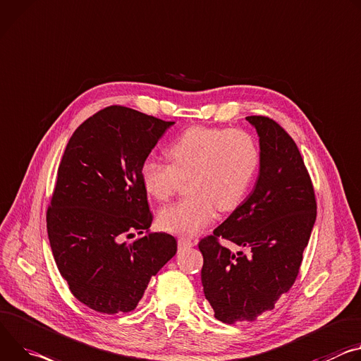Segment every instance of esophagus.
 <instances>
[{
    "mask_svg": "<svg viewBox=\"0 0 361 361\" xmlns=\"http://www.w3.org/2000/svg\"><path fill=\"white\" fill-rule=\"evenodd\" d=\"M194 245H195V242L188 239V238H180L178 239V246L180 247H192Z\"/></svg>",
    "mask_w": 361,
    "mask_h": 361,
    "instance_id": "obj_1",
    "label": "esophagus"
}]
</instances>
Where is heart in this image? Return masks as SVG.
I'll use <instances>...</instances> for the list:
<instances>
[{"label": "heart", "mask_w": 361, "mask_h": 361, "mask_svg": "<svg viewBox=\"0 0 361 361\" xmlns=\"http://www.w3.org/2000/svg\"><path fill=\"white\" fill-rule=\"evenodd\" d=\"M170 162L147 157L141 180L149 195L167 200L188 180V197L162 207L158 214L164 231L192 236L221 212L235 210L256 177L260 151L243 129L191 126L167 149Z\"/></svg>", "instance_id": "b5f03b06"}]
</instances>
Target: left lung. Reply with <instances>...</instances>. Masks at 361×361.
Segmentation results:
<instances>
[{"instance_id":"left-lung-1","label":"left lung","mask_w":361,"mask_h":361,"mask_svg":"<svg viewBox=\"0 0 361 361\" xmlns=\"http://www.w3.org/2000/svg\"><path fill=\"white\" fill-rule=\"evenodd\" d=\"M260 145L252 192L213 235L199 243L202 283L214 317L226 324L255 321L275 308L300 274L317 217L311 177L286 130L268 116H246ZM232 241L248 252L219 245Z\"/></svg>"}]
</instances>
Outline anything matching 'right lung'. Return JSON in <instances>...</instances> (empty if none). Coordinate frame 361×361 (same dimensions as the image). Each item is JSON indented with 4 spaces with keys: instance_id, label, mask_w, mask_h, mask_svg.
Here are the masks:
<instances>
[{
    "instance_id": "add662e5",
    "label": "right lung",
    "mask_w": 361,
    "mask_h": 361,
    "mask_svg": "<svg viewBox=\"0 0 361 361\" xmlns=\"http://www.w3.org/2000/svg\"><path fill=\"white\" fill-rule=\"evenodd\" d=\"M173 123L112 105L87 118L64 149L47 233L60 275L90 310H135L151 276L177 252L174 236L149 232L141 180L142 161ZM134 231L146 235L126 244Z\"/></svg>"
}]
</instances>
